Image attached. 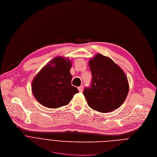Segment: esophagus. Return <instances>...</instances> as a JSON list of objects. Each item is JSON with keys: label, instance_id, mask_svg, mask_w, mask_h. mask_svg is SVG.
Returning <instances> with one entry per match:
<instances>
[{"label": "esophagus", "instance_id": "esophagus-1", "mask_svg": "<svg viewBox=\"0 0 157 157\" xmlns=\"http://www.w3.org/2000/svg\"><path fill=\"white\" fill-rule=\"evenodd\" d=\"M78 91H79L80 92H82V91H83V86L81 85V86H78Z\"/></svg>", "mask_w": 157, "mask_h": 157}]
</instances>
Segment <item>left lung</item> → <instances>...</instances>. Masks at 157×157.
Returning a JSON list of instances; mask_svg holds the SVG:
<instances>
[{"instance_id":"obj_1","label":"left lung","mask_w":157,"mask_h":157,"mask_svg":"<svg viewBox=\"0 0 157 157\" xmlns=\"http://www.w3.org/2000/svg\"><path fill=\"white\" fill-rule=\"evenodd\" d=\"M92 80L83 95L88 105L101 113H109L120 107L129 90L128 77L109 57L97 54L89 59Z\"/></svg>"}]
</instances>
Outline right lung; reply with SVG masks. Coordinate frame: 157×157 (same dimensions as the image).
Here are the masks:
<instances>
[{
  "label": "right lung",
  "mask_w": 157,
  "mask_h": 157,
  "mask_svg": "<svg viewBox=\"0 0 157 157\" xmlns=\"http://www.w3.org/2000/svg\"><path fill=\"white\" fill-rule=\"evenodd\" d=\"M71 67L72 60L69 57L57 56L35 75L31 83V91L41 105L49 108L66 106L78 93L71 84Z\"/></svg>",
  "instance_id": "add662e5"
}]
</instances>
